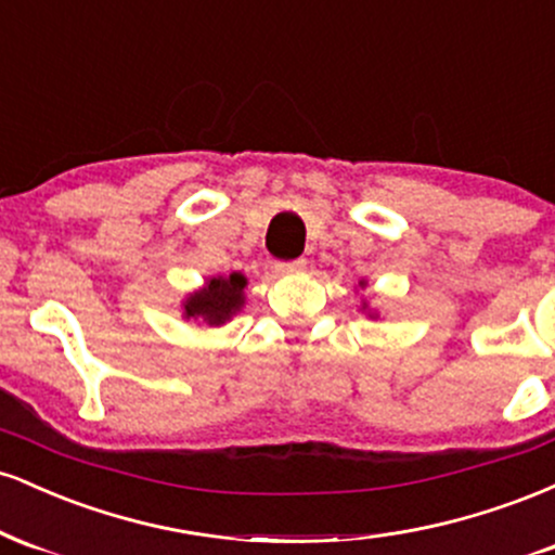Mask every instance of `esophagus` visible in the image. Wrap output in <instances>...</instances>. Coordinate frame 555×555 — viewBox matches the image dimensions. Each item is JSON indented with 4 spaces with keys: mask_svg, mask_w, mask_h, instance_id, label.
<instances>
[{
    "mask_svg": "<svg viewBox=\"0 0 555 555\" xmlns=\"http://www.w3.org/2000/svg\"><path fill=\"white\" fill-rule=\"evenodd\" d=\"M305 269V260L297 258V260H279L276 263V271L279 273H297Z\"/></svg>",
    "mask_w": 555,
    "mask_h": 555,
    "instance_id": "esophagus-1",
    "label": "esophagus"
}]
</instances>
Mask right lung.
Returning a JSON list of instances; mask_svg holds the SVG:
<instances>
[{
    "instance_id": "add662e5",
    "label": "right lung",
    "mask_w": 555,
    "mask_h": 555,
    "mask_svg": "<svg viewBox=\"0 0 555 555\" xmlns=\"http://www.w3.org/2000/svg\"><path fill=\"white\" fill-rule=\"evenodd\" d=\"M245 276L232 273L229 279H211L206 289L195 292L184 302V315L201 318L208 326H221L242 308V289H245Z\"/></svg>"
}]
</instances>
